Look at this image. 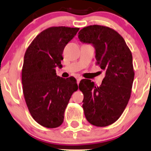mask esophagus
Wrapping results in <instances>:
<instances>
[{
	"label": "esophagus",
	"instance_id": "1",
	"mask_svg": "<svg viewBox=\"0 0 151 151\" xmlns=\"http://www.w3.org/2000/svg\"><path fill=\"white\" fill-rule=\"evenodd\" d=\"M76 79H77V83L78 84H79V81H80V80L81 79V77H79V76H77V77H75Z\"/></svg>",
	"mask_w": 151,
	"mask_h": 151
}]
</instances>
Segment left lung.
Here are the masks:
<instances>
[{"instance_id":"obj_1","label":"left lung","mask_w":151,"mask_h":151,"mask_svg":"<svg viewBox=\"0 0 151 151\" xmlns=\"http://www.w3.org/2000/svg\"><path fill=\"white\" fill-rule=\"evenodd\" d=\"M78 36L94 46L96 64L106 72L99 86L90 79L79 82L84 115L93 126H109L119 119L131 97L135 74L132 54L122 36L106 26H87Z\"/></svg>"}]
</instances>
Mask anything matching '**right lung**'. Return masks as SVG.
<instances>
[{
    "label": "right lung",
    "instance_id": "obj_1",
    "mask_svg": "<svg viewBox=\"0 0 151 151\" xmlns=\"http://www.w3.org/2000/svg\"><path fill=\"white\" fill-rule=\"evenodd\" d=\"M79 30L50 27L37 35L25 52L22 69L24 98L32 117L44 127L62 125L66 107L78 89L75 78L60 77L55 68L62 67L63 50Z\"/></svg>",
    "mask_w": 151,
    "mask_h": 151
}]
</instances>
